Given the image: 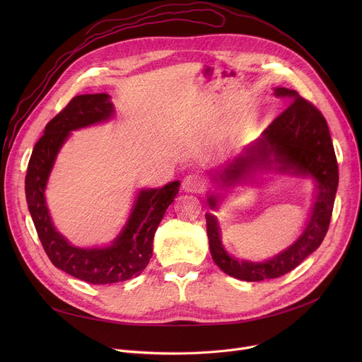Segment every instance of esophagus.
Here are the masks:
<instances>
[{
	"instance_id": "esophagus-1",
	"label": "esophagus",
	"mask_w": 362,
	"mask_h": 362,
	"mask_svg": "<svg viewBox=\"0 0 362 362\" xmlns=\"http://www.w3.org/2000/svg\"><path fill=\"white\" fill-rule=\"evenodd\" d=\"M183 189L186 192H192V194H199L202 191V186H204V182L202 179L195 175V173H191L187 175L185 179H183V183H182Z\"/></svg>"
}]
</instances>
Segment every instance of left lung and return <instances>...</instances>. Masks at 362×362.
<instances>
[{"instance_id":"left-lung-1","label":"left lung","mask_w":362,"mask_h":362,"mask_svg":"<svg viewBox=\"0 0 362 362\" xmlns=\"http://www.w3.org/2000/svg\"><path fill=\"white\" fill-rule=\"evenodd\" d=\"M273 90L277 98H288L289 107L257 141L245 146L232 161L210 173L218 191L208 192V205L211 210H218L224 198L223 191L238 185L258 183V175L265 173L311 179L315 197L305 229L299 238L286 250L265 261L239 259L230 255L221 242L217 217L205 214L214 262L226 274L245 281H261L286 274L318 248L329 229L339 185L337 161L326 119L311 103L300 98L296 90L288 88Z\"/></svg>"}]
</instances>
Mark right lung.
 <instances>
[{
  "label": "right lung",
  "mask_w": 362,
  "mask_h": 362,
  "mask_svg": "<svg viewBox=\"0 0 362 362\" xmlns=\"http://www.w3.org/2000/svg\"><path fill=\"white\" fill-rule=\"evenodd\" d=\"M114 105L107 93L74 97L45 126L28 165L25 192L35 229L44 250L57 269L92 284H110L139 276L152 257V242L165 210L179 194L180 182L163 187L141 189L120 233L110 245L82 248L57 232L49 216L45 189L57 156L73 130L108 122Z\"/></svg>",
  "instance_id": "add662e5"
}]
</instances>
